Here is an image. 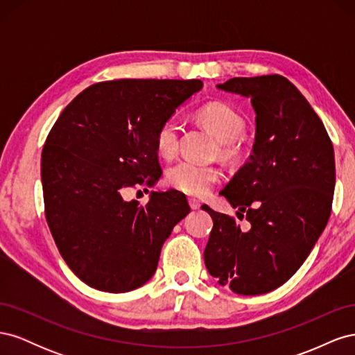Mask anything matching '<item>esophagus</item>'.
Here are the masks:
<instances>
[{
  "label": "esophagus",
  "mask_w": 355,
  "mask_h": 355,
  "mask_svg": "<svg viewBox=\"0 0 355 355\" xmlns=\"http://www.w3.org/2000/svg\"><path fill=\"white\" fill-rule=\"evenodd\" d=\"M188 202H189V207H191L192 210H198L200 206H201V202H200L197 198H189Z\"/></svg>",
  "instance_id": "esophagus-1"
}]
</instances>
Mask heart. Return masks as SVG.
Masks as SVG:
<instances>
[{
  "label": "heart",
  "mask_w": 355,
  "mask_h": 355,
  "mask_svg": "<svg viewBox=\"0 0 355 355\" xmlns=\"http://www.w3.org/2000/svg\"><path fill=\"white\" fill-rule=\"evenodd\" d=\"M201 123L209 127L223 144V153L234 155L237 153V139L245 130L244 118L231 105L223 102H211L198 110ZM180 125L176 120H167L159 125L157 132V149L163 157H173L179 149ZM222 178V171L209 164L196 163L192 159H180L167 168L166 179L170 187L191 196L202 197L209 194L214 184Z\"/></svg>",
  "instance_id": "b5f03b06"
}]
</instances>
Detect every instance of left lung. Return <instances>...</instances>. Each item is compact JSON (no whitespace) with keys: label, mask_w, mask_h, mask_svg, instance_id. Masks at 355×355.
Here are the masks:
<instances>
[{"label":"left lung","mask_w":355,"mask_h":355,"mask_svg":"<svg viewBox=\"0 0 355 355\" xmlns=\"http://www.w3.org/2000/svg\"><path fill=\"white\" fill-rule=\"evenodd\" d=\"M216 87L250 98L256 114L253 154L220 191L250 227L202 206L213 219L204 263L234 293L263 295L299 270L324 231L335 153L324 124L282 75L231 78Z\"/></svg>","instance_id":"left-lung-1"}]
</instances>
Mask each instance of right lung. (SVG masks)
<instances>
[{
  "instance_id": "right-lung-1",
  "label": "right lung",
  "mask_w": 355,
  "mask_h": 355,
  "mask_svg": "<svg viewBox=\"0 0 355 355\" xmlns=\"http://www.w3.org/2000/svg\"><path fill=\"white\" fill-rule=\"evenodd\" d=\"M200 80H114L83 90L50 130L41 155L46 219L71 271L110 293L144 286L173 227L191 211L178 191L146 206L123 191L161 176L157 132L200 92Z\"/></svg>"
}]
</instances>
